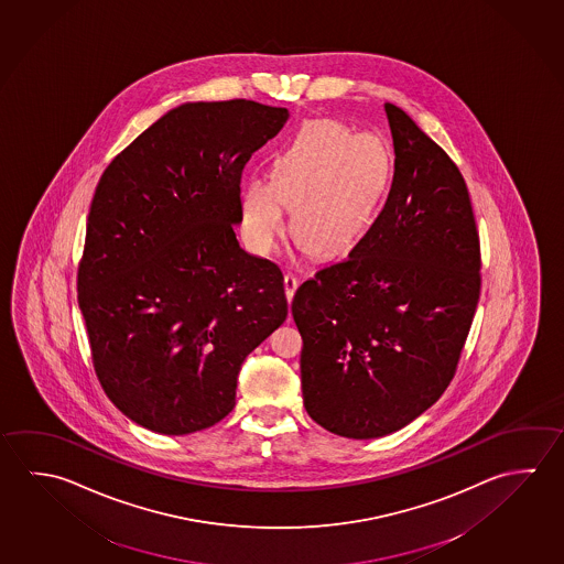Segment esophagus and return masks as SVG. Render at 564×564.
Here are the masks:
<instances>
[{"instance_id":"34e87169","label":"esophagus","mask_w":564,"mask_h":564,"mask_svg":"<svg viewBox=\"0 0 564 564\" xmlns=\"http://www.w3.org/2000/svg\"><path fill=\"white\" fill-rule=\"evenodd\" d=\"M283 286H285L286 301L291 303L293 295H295L296 286H299V281H296L295 275L286 273L285 278H283Z\"/></svg>"}]
</instances>
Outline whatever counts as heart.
I'll return each mask as SVG.
<instances>
[{
  "mask_svg": "<svg viewBox=\"0 0 564 564\" xmlns=\"http://www.w3.org/2000/svg\"><path fill=\"white\" fill-rule=\"evenodd\" d=\"M394 176L392 152L372 132L338 120L305 122L281 150L271 178L249 180L241 216L249 243L261 253L285 234L293 209V238L315 258H335L362 238Z\"/></svg>",
  "mask_w": 564,
  "mask_h": 564,
  "instance_id": "obj_1",
  "label": "heart"
}]
</instances>
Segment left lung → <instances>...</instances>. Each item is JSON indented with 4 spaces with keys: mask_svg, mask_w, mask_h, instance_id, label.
Wrapping results in <instances>:
<instances>
[{
    "mask_svg": "<svg viewBox=\"0 0 564 564\" xmlns=\"http://www.w3.org/2000/svg\"><path fill=\"white\" fill-rule=\"evenodd\" d=\"M394 178L348 258L296 289L306 414L352 440L392 434L454 380L481 291V246L464 176L386 102Z\"/></svg>",
    "mask_w": 564,
    "mask_h": 564,
    "instance_id": "1",
    "label": "left lung"
}]
</instances>
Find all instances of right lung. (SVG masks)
<instances>
[{"instance_id":"right-lung-1","label":"right lung","mask_w":564,"mask_h":564,"mask_svg":"<svg viewBox=\"0 0 564 564\" xmlns=\"http://www.w3.org/2000/svg\"><path fill=\"white\" fill-rule=\"evenodd\" d=\"M289 110L188 102L102 172L77 271L95 375L132 422L164 435L218 424L241 362L286 316L283 273L239 248V184Z\"/></svg>"}]
</instances>
